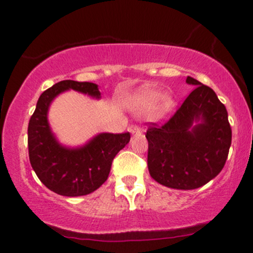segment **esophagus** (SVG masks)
I'll use <instances>...</instances> for the list:
<instances>
[{
    "mask_svg": "<svg viewBox=\"0 0 253 253\" xmlns=\"http://www.w3.org/2000/svg\"><path fill=\"white\" fill-rule=\"evenodd\" d=\"M129 132L132 133V134H140V133H141V129H140V127L139 126H132L129 128Z\"/></svg>",
    "mask_w": 253,
    "mask_h": 253,
    "instance_id": "1",
    "label": "esophagus"
}]
</instances>
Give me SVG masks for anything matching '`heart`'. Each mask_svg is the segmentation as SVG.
<instances>
[{"label":"heart","instance_id":"b5f03b06","mask_svg":"<svg viewBox=\"0 0 253 253\" xmlns=\"http://www.w3.org/2000/svg\"><path fill=\"white\" fill-rule=\"evenodd\" d=\"M160 96V92L154 89H145L140 93V103L142 106H150L153 102H156ZM173 106V99L171 95L166 94V95L161 96L159 103H158V109L160 112H167L171 109Z\"/></svg>","mask_w":253,"mask_h":253}]
</instances>
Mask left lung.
I'll return each mask as SVG.
<instances>
[{
  "label": "left lung",
  "instance_id": "obj_1",
  "mask_svg": "<svg viewBox=\"0 0 253 253\" xmlns=\"http://www.w3.org/2000/svg\"><path fill=\"white\" fill-rule=\"evenodd\" d=\"M194 89L165 124L146 132L147 165L164 186L194 190L215 178L226 163L232 130L226 107L209 86L187 77Z\"/></svg>",
  "mask_w": 253,
  "mask_h": 253
}]
</instances>
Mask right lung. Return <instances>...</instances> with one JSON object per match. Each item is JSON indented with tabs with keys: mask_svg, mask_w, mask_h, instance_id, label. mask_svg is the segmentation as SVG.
Wrapping results in <instances>:
<instances>
[{
	"mask_svg": "<svg viewBox=\"0 0 253 253\" xmlns=\"http://www.w3.org/2000/svg\"><path fill=\"white\" fill-rule=\"evenodd\" d=\"M68 89L99 99L93 82L63 80L48 88L39 97L28 125L30 165L45 187L60 196L80 197L94 192L107 180L112 161L129 142L130 134L101 133L82 147L68 148L51 133L47 113L51 101Z\"/></svg>",
	"mask_w": 253,
	"mask_h": 253,
	"instance_id": "add662e5",
	"label": "right lung"
}]
</instances>
